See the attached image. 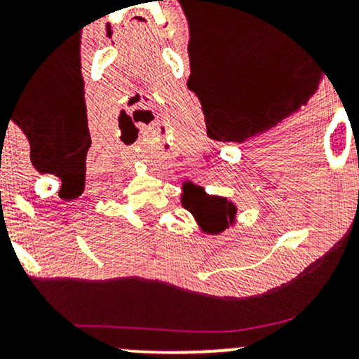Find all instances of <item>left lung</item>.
I'll return each instance as SVG.
<instances>
[{
	"label": "left lung",
	"instance_id": "left-lung-1",
	"mask_svg": "<svg viewBox=\"0 0 359 359\" xmlns=\"http://www.w3.org/2000/svg\"><path fill=\"white\" fill-rule=\"evenodd\" d=\"M184 191L182 205L196 216L203 231L221 233L234 219L236 208L224 197L208 196L196 185H185Z\"/></svg>",
	"mask_w": 359,
	"mask_h": 359
}]
</instances>
